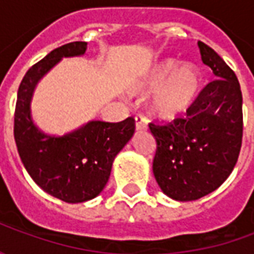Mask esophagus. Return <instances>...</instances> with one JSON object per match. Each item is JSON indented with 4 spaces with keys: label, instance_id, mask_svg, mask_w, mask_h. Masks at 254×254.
Instances as JSON below:
<instances>
[{
    "label": "esophagus",
    "instance_id": "esophagus-1",
    "mask_svg": "<svg viewBox=\"0 0 254 254\" xmlns=\"http://www.w3.org/2000/svg\"><path fill=\"white\" fill-rule=\"evenodd\" d=\"M134 122H136V130H144L147 129V121L143 116L134 117Z\"/></svg>",
    "mask_w": 254,
    "mask_h": 254
}]
</instances>
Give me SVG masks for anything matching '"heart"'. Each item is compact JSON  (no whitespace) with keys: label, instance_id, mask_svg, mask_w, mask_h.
Segmentation results:
<instances>
[{"label":"heart","instance_id":"1","mask_svg":"<svg viewBox=\"0 0 254 254\" xmlns=\"http://www.w3.org/2000/svg\"><path fill=\"white\" fill-rule=\"evenodd\" d=\"M202 88V74L196 65L166 58L145 73L136 85V92L149 94L156 89L149 111L162 121L176 120L196 103Z\"/></svg>","mask_w":254,"mask_h":254}]
</instances>
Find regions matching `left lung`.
<instances>
[{
	"instance_id": "8db88e82",
	"label": "left lung",
	"mask_w": 254,
	"mask_h": 254,
	"mask_svg": "<svg viewBox=\"0 0 254 254\" xmlns=\"http://www.w3.org/2000/svg\"><path fill=\"white\" fill-rule=\"evenodd\" d=\"M215 80L200 92L187 118L149 124L156 140L152 171L162 191L178 201L207 196L223 184L242 144V92L235 73L213 49L198 42Z\"/></svg>"
}]
</instances>
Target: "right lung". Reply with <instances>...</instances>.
I'll return each mask as SVG.
<instances>
[{
  "label": "right lung",
  "instance_id": "1",
  "mask_svg": "<svg viewBox=\"0 0 254 254\" xmlns=\"http://www.w3.org/2000/svg\"><path fill=\"white\" fill-rule=\"evenodd\" d=\"M87 42L54 49L28 69L20 83L14 110V141L31 178L43 190L65 202H84L103 190L113 162L134 133V120L89 121L64 136L42 132L32 121L35 87L64 57L85 54Z\"/></svg>",
  "mask_w": 254,
  "mask_h": 254
}]
</instances>
